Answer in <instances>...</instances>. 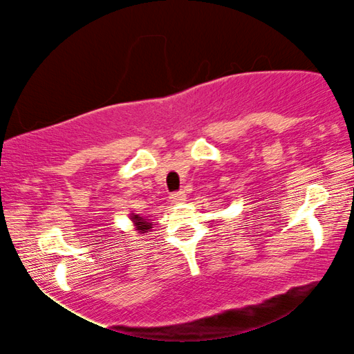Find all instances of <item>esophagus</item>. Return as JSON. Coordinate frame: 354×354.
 Listing matches in <instances>:
<instances>
[{
    "mask_svg": "<svg viewBox=\"0 0 354 354\" xmlns=\"http://www.w3.org/2000/svg\"><path fill=\"white\" fill-rule=\"evenodd\" d=\"M171 201L176 203V205H178V203H185V201H186V194L183 193V191H178V193H173V194H171Z\"/></svg>",
    "mask_w": 354,
    "mask_h": 354,
    "instance_id": "esophagus-1",
    "label": "esophagus"
}]
</instances>
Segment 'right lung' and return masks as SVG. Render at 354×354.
Here are the masks:
<instances>
[{"instance_id": "add662e5", "label": "right lung", "mask_w": 354, "mask_h": 354, "mask_svg": "<svg viewBox=\"0 0 354 354\" xmlns=\"http://www.w3.org/2000/svg\"><path fill=\"white\" fill-rule=\"evenodd\" d=\"M129 221H131L133 228H135L138 234H146L153 228V223L149 221V218H145V216H141V214H136L135 211H131V213H129Z\"/></svg>"}]
</instances>
